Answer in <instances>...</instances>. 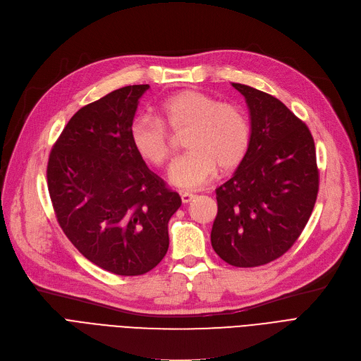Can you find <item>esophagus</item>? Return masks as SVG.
Here are the masks:
<instances>
[{"mask_svg":"<svg viewBox=\"0 0 361 361\" xmlns=\"http://www.w3.org/2000/svg\"><path fill=\"white\" fill-rule=\"evenodd\" d=\"M193 199H195L193 193H188V192H183L181 193V202L183 203H188V202H192Z\"/></svg>","mask_w":361,"mask_h":361,"instance_id":"34e87169","label":"esophagus"}]
</instances>
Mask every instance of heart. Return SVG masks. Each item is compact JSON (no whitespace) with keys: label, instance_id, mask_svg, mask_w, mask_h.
<instances>
[{"label":"heart","instance_id":"obj_1","mask_svg":"<svg viewBox=\"0 0 361 361\" xmlns=\"http://www.w3.org/2000/svg\"><path fill=\"white\" fill-rule=\"evenodd\" d=\"M161 120L140 116L130 126V140L137 154L162 166L173 154L168 130L183 131L187 154L169 166V183L196 190L209 183L218 166L231 171L247 154L252 126L247 114L234 104L221 102L204 92L185 89L171 94L159 106Z\"/></svg>","mask_w":361,"mask_h":361}]
</instances>
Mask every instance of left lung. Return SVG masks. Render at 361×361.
I'll list each match as a JSON object with an SVG mask.
<instances>
[{
    "label": "left lung",
    "instance_id": "left-lung-1",
    "mask_svg": "<svg viewBox=\"0 0 361 361\" xmlns=\"http://www.w3.org/2000/svg\"><path fill=\"white\" fill-rule=\"evenodd\" d=\"M247 102L252 139L234 176L216 188L211 241L237 268L267 264L297 241L319 190L314 140L309 127L279 99L233 83Z\"/></svg>",
    "mask_w": 361,
    "mask_h": 361
}]
</instances>
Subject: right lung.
<instances>
[{"label":"right lung","mask_w":361,"mask_h":361,"mask_svg":"<svg viewBox=\"0 0 361 361\" xmlns=\"http://www.w3.org/2000/svg\"><path fill=\"white\" fill-rule=\"evenodd\" d=\"M149 85L114 90L74 114L55 142L47 178L61 230L87 260L116 275L154 269L181 197L146 166L130 126Z\"/></svg>","instance_id":"obj_1"}]
</instances>
